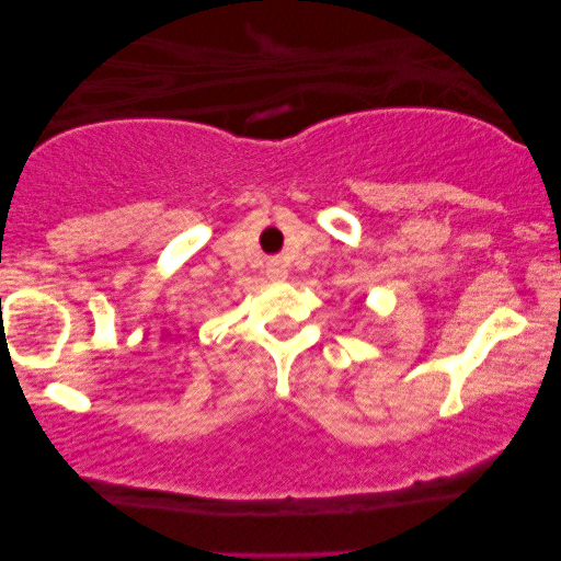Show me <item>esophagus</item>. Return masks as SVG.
Here are the masks:
<instances>
[{
	"label": "esophagus",
	"mask_w": 561,
	"mask_h": 561,
	"mask_svg": "<svg viewBox=\"0 0 561 561\" xmlns=\"http://www.w3.org/2000/svg\"><path fill=\"white\" fill-rule=\"evenodd\" d=\"M267 278L271 280H286L288 267L280 263V260H267Z\"/></svg>",
	"instance_id": "obj_1"
}]
</instances>
